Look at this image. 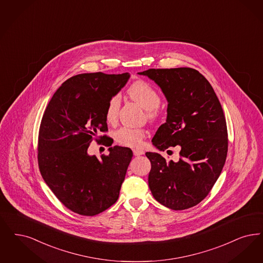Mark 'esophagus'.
<instances>
[{
  "label": "esophagus",
  "mask_w": 263,
  "mask_h": 263,
  "mask_svg": "<svg viewBox=\"0 0 263 263\" xmlns=\"http://www.w3.org/2000/svg\"><path fill=\"white\" fill-rule=\"evenodd\" d=\"M133 154H134V156L139 157V156L144 155V151L141 149V148H134V149H133Z\"/></svg>",
  "instance_id": "obj_1"
}]
</instances>
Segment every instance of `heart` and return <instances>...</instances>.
I'll return each mask as SVG.
<instances>
[{
    "label": "heart",
    "instance_id": "obj_1",
    "mask_svg": "<svg viewBox=\"0 0 263 263\" xmlns=\"http://www.w3.org/2000/svg\"><path fill=\"white\" fill-rule=\"evenodd\" d=\"M128 96L137 104L146 109L147 119L155 121L158 117V107L161 104V98L158 91L144 80H138L127 90ZM120 107V99L117 95L111 96L105 106V120L108 123H115L118 117ZM146 137V131L140 128L120 127L114 133L117 144L124 147H141Z\"/></svg>",
    "mask_w": 263,
    "mask_h": 263
}]
</instances>
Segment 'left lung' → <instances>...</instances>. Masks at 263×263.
Instances as JSON below:
<instances>
[{
  "instance_id": "8db88e82",
  "label": "left lung",
  "mask_w": 263,
  "mask_h": 263,
  "mask_svg": "<svg viewBox=\"0 0 263 263\" xmlns=\"http://www.w3.org/2000/svg\"><path fill=\"white\" fill-rule=\"evenodd\" d=\"M140 74L153 79L168 101L166 122L158 128L153 144L160 151L180 147L177 162L146 153L152 164L148 187L166 208H193L210 194L227 157V124L219 100L194 68H149Z\"/></svg>"
}]
</instances>
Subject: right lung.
Returning a JSON list of instances; mask_svg holds the SVG:
<instances>
[{
	"mask_svg": "<svg viewBox=\"0 0 263 263\" xmlns=\"http://www.w3.org/2000/svg\"><path fill=\"white\" fill-rule=\"evenodd\" d=\"M130 75L78 74L57 90L43 115L38 135V165L43 179L65 208L93 216L116 202L132 158L129 147H109L101 158L87 149L108 131L107 101ZM105 145L111 146L105 141Z\"/></svg>",
	"mask_w": 263,
	"mask_h": 263,
	"instance_id": "1",
	"label": "right lung"
}]
</instances>
